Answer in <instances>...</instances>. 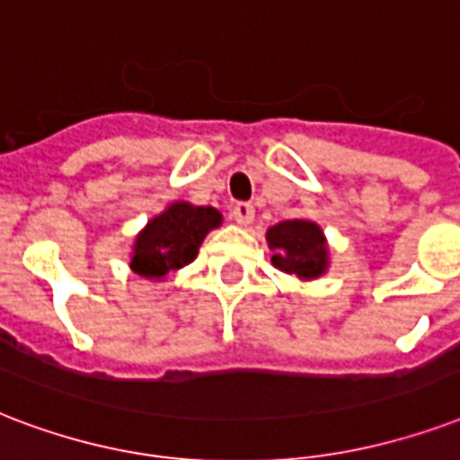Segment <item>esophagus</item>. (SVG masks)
<instances>
[{"label":"esophagus","mask_w":460,"mask_h":460,"mask_svg":"<svg viewBox=\"0 0 460 460\" xmlns=\"http://www.w3.org/2000/svg\"><path fill=\"white\" fill-rule=\"evenodd\" d=\"M231 217H234V222H236L238 226H248V224L253 222V217H255L253 205H251V202H236Z\"/></svg>","instance_id":"obj_1"}]
</instances>
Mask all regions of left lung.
<instances>
[{"instance_id": "left-lung-1", "label": "left lung", "mask_w": 460, "mask_h": 460, "mask_svg": "<svg viewBox=\"0 0 460 460\" xmlns=\"http://www.w3.org/2000/svg\"><path fill=\"white\" fill-rule=\"evenodd\" d=\"M268 248L272 265L301 282H314L331 268V248L323 229L311 219H287L270 226Z\"/></svg>"}]
</instances>
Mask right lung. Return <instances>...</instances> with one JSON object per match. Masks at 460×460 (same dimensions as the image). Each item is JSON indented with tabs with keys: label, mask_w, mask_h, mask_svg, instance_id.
<instances>
[{
	"label": "right lung",
	"mask_w": 460,
	"mask_h": 460,
	"mask_svg": "<svg viewBox=\"0 0 460 460\" xmlns=\"http://www.w3.org/2000/svg\"><path fill=\"white\" fill-rule=\"evenodd\" d=\"M222 212L215 207H199L185 199L171 202L135 236L129 268L145 279L164 282L171 272L198 258L207 234L222 226Z\"/></svg>",
	"instance_id": "add662e5"
}]
</instances>
